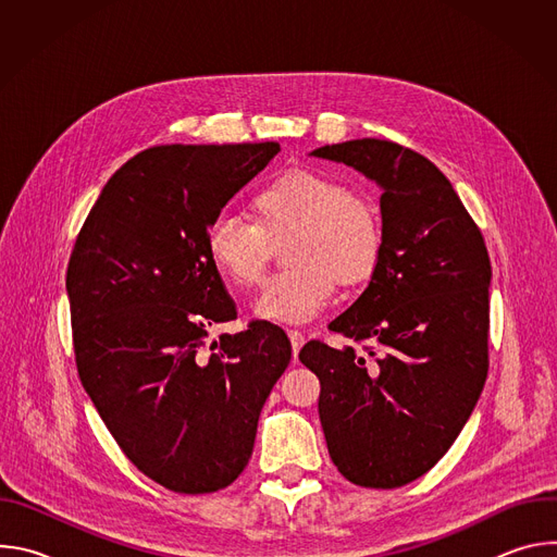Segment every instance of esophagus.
<instances>
[{
    "mask_svg": "<svg viewBox=\"0 0 557 557\" xmlns=\"http://www.w3.org/2000/svg\"><path fill=\"white\" fill-rule=\"evenodd\" d=\"M288 337H290V346H293V355L297 357V352H299V348L304 346V342H306V337L299 333V331H288Z\"/></svg>",
    "mask_w": 557,
    "mask_h": 557,
    "instance_id": "esophagus-1",
    "label": "esophagus"
}]
</instances>
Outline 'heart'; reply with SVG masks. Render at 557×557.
<instances>
[{
    "label": "heart",
    "mask_w": 557,
    "mask_h": 557,
    "mask_svg": "<svg viewBox=\"0 0 557 557\" xmlns=\"http://www.w3.org/2000/svg\"><path fill=\"white\" fill-rule=\"evenodd\" d=\"M251 205L258 222L240 215L211 222L207 253L237 286H256L275 245L293 237V269L271 280L256 299L262 320L306 324L329 306L337 282L359 286L381 262L385 237L376 207L329 172H284L262 185Z\"/></svg>",
    "instance_id": "heart-1"
}]
</instances>
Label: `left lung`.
I'll use <instances>...</instances> for the list:
<instances>
[{
  "instance_id": "8db88e82",
  "label": "left lung",
  "mask_w": 557,
  "mask_h": 557,
  "mask_svg": "<svg viewBox=\"0 0 557 557\" xmlns=\"http://www.w3.org/2000/svg\"><path fill=\"white\" fill-rule=\"evenodd\" d=\"M381 187L383 256L359 299L329 324L366 355L308 342L320 421L344 479L404 487L451 447L483 392L492 264L481 228L425 156L379 138L324 145Z\"/></svg>"
}]
</instances>
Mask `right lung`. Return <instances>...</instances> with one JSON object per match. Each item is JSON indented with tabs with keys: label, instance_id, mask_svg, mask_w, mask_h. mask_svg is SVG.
I'll use <instances>...</instances> for the list:
<instances>
[{
	"label": "right lung",
	"instance_id": "add662e5",
	"mask_svg": "<svg viewBox=\"0 0 557 557\" xmlns=\"http://www.w3.org/2000/svg\"><path fill=\"white\" fill-rule=\"evenodd\" d=\"M280 151L158 145L108 181L74 243L65 288L76 370L125 456L178 494L228 487L253 454L262 406L290 361L269 322L237 317L207 253L222 207Z\"/></svg>",
	"mask_w": 557,
	"mask_h": 557
}]
</instances>
